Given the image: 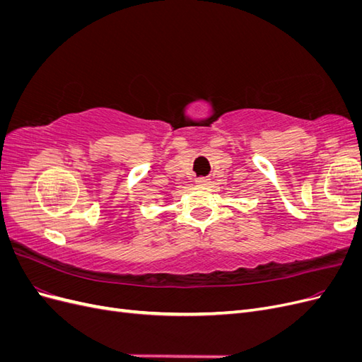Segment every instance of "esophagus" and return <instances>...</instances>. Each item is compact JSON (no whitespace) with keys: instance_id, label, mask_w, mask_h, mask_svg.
Instances as JSON below:
<instances>
[{"instance_id":"esophagus-1","label":"esophagus","mask_w":362,"mask_h":362,"mask_svg":"<svg viewBox=\"0 0 362 362\" xmlns=\"http://www.w3.org/2000/svg\"><path fill=\"white\" fill-rule=\"evenodd\" d=\"M196 184H198V185H210V180H208V178H198V180H196Z\"/></svg>"}]
</instances>
